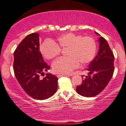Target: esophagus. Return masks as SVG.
I'll return each instance as SVG.
<instances>
[{"mask_svg": "<svg viewBox=\"0 0 126 126\" xmlns=\"http://www.w3.org/2000/svg\"><path fill=\"white\" fill-rule=\"evenodd\" d=\"M69 75H65V74H57V77L58 78H60V77H62V76H69Z\"/></svg>", "mask_w": 126, "mask_h": 126, "instance_id": "esophagus-1", "label": "esophagus"}]
</instances>
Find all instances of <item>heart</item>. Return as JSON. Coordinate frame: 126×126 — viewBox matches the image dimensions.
I'll list each match as a JSON object with an SVG mask.
<instances>
[{
  "instance_id": "b5f03b06",
  "label": "heart",
  "mask_w": 126,
  "mask_h": 126,
  "mask_svg": "<svg viewBox=\"0 0 126 126\" xmlns=\"http://www.w3.org/2000/svg\"><path fill=\"white\" fill-rule=\"evenodd\" d=\"M56 44L52 40H47L40 47L43 55L52 59L61 53V48L66 49L68 57H61L52 64L53 71L58 73L69 74L79 66L80 63L86 65L90 63L95 56L97 45L92 37L68 33L61 35Z\"/></svg>"
}]
</instances>
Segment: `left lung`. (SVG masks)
Here are the masks:
<instances>
[{"label":"left lung","instance_id":"obj_1","mask_svg":"<svg viewBox=\"0 0 126 126\" xmlns=\"http://www.w3.org/2000/svg\"><path fill=\"white\" fill-rule=\"evenodd\" d=\"M95 34L100 36L98 40V52L89 67L84 69L88 72V76L76 89L79 94L86 97H92L101 93L107 86L114 72V57L109 44L98 33L95 32Z\"/></svg>","mask_w":126,"mask_h":126}]
</instances>
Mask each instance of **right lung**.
Wrapping results in <instances>:
<instances>
[{"label":"right lung","mask_w":126,"mask_h":126,"mask_svg":"<svg viewBox=\"0 0 126 126\" xmlns=\"http://www.w3.org/2000/svg\"><path fill=\"white\" fill-rule=\"evenodd\" d=\"M39 34L33 33L27 35L14 53L13 68L16 79L25 92L33 98L46 99L52 97L58 88V78L44 72L50 69L44 62L39 50Z\"/></svg>","instance_id":"right-lung-1"}]
</instances>
